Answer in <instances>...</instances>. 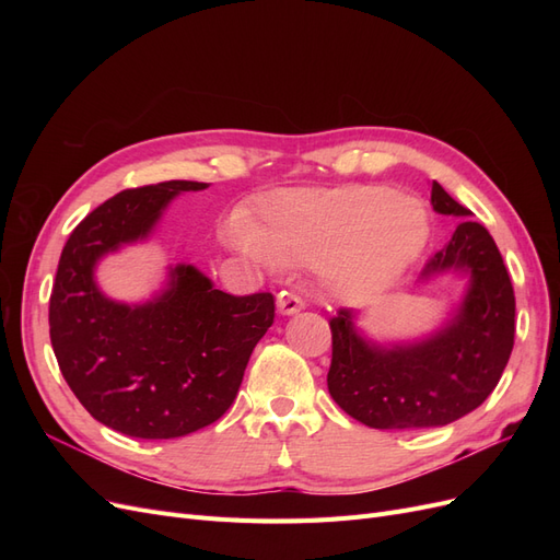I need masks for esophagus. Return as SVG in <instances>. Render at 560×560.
<instances>
[{
    "mask_svg": "<svg viewBox=\"0 0 560 560\" xmlns=\"http://www.w3.org/2000/svg\"><path fill=\"white\" fill-rule=\"evenodd\" d=\"M303 306H306V301H303L299 294L294 292H284L278 296V311L282 315H294L299 311H303Z\"/></svg>",
    "mask_w": 560,
    "mask_h": 560,
    "instance_id": "34e87169",
    "label": "esophagus"
}]
</instances>
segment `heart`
Wrapping results in <instances>:
<instances>
[{"label": "heart", "mask_w": 560, "mask_h": 560, "mask_svg": "<svg viewBox=\"0 0 560 560\" xmlns=\"http://www.w3.org/2000/svg\"><path fill=\"white\" fill-rule=\"evenodd\" d=\"M428 214L387 186H338L270 196L259 224L233 243L268 266L315 264L336 296L362 301L387 290L428 243Z\"/></svg>", "instance_id": "b5f03b06"}]
</instances>
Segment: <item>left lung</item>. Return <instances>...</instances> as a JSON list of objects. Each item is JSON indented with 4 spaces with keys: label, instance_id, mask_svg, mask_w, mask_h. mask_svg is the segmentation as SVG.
Returning a JSON list of instances; mask_svg holds the SVG:
<instances>
[{
    "label": "left lung",
    "instance_id": "obj_1",
    "mask_svg": "<svg viewBox=\"0 0 560 560\" xmlns=\"http://www.w3.org/2000/svg\"><path fill=\"white\" fill-rule=\"evenodd\" d=\"M432 208L463 219L422 270V278L451 268L469 273V292L451 325L428 341L378 348L352 327V311L329 319V395L376 430L436 428L467 416L493 393L514 348V287L495 241L439 182H432Z\"/></svg>",
    "mask_w": 560,
    "mask_h": 560
}]
</instances>
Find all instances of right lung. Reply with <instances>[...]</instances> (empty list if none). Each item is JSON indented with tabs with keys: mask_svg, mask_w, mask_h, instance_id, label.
I'll return each mask as SVG.
<instances>
[{
	"mask_svg": "<svg viewBox=\"0 0 560 560\" xmlns=\"http://www.w3.org/2000/svg\"><path fill=\"white\" fill-rule=\"evenodd\" d=\"M206 186L171 179L116 194L81 219L60 254L48 303L58 366L83 409L128 436L175 439L222 418L276 319L273 294H226L194 266H177L144 306L97 290L103 254L147 238L173 196Z\"/></svg>",
	"mask_w": 560,
	"mask_h": 560,
	"instance_id": "obj_1",
	"label": "right lung"
}]
</instances>
